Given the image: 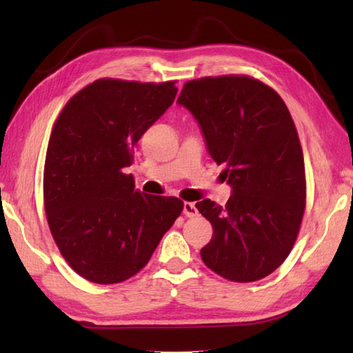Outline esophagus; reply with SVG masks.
<instances>
[{"instance_id": "obj_1", "label": "esophagus", "mask_w": 353, "mask_h": 353, "mask_svg": "<svg viewBox=\"0 0 353 353\" xmlns=\"http://www.w3.org/2000/svg\"><path fill=\"white\" fill-rule=\"evenodd\" d=\"M183 214L187 218L198 216V208H196L193 202H185V204H183Z\"/></svg>"}]
</instances>
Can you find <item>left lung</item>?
Here are the masks:
<instances>
[{"label":"left lung","mask_w":353,"mask_h":353,"mask_svg":"<svg viewBox=\"0 0 353 353\" xmlns=\"http://www.w3.org/2000/svg\"><path fill=\"white\" fill-rule=\"evenodd\" d=\"M177 103L193 113L234 190L224 207L196 202L213 225L202 261L232 282L270 276L290 255L305 212V165L288 107L246 74L185 82Z\"/></svg>","instance_id":"obj_1"}]
</instances>
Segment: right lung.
Returning a JSON list of instances; mask_svg holds the SVG:
<instances>
[{
	"label": "right lung",
	"instance_id": "1",
	"mask_svg": "<svg viewBox=\"0 0 353 353\" xmlns=\"http://www.w3.org/2000/svg\"><path fill=\"white\" fill-rule=\"evenodd\" d=\"M174 83L103 77L56 119L45 159V213L62 256L88 282L135 276L183 210L179 198L141 193L126 174L137 141L174 103Z\"/></svg>",
	"mask_w": 353,
	"mask_h": 353
}]
</instances>
